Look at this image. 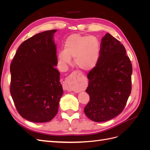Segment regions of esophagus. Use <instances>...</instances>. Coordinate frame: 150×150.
<instances>
[{"mask_svg": "<svg viewBox=\"0 0 150 150\" xmlns=\"http://www.w3.org/2000/svg\"><path fill=\"white\" fill-rule=\"evenodd\" d=\"M63 88H64V90L68 91H73V88H72V83L68 79L65 80V81L64 82Z\"/></svg>", "mask_w": 150, "mask_h": 150, "instance_id": "1", "label": "esophagus"}]
</instances>
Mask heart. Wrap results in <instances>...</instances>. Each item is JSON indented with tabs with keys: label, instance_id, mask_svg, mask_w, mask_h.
Masks as SVG:
<instances>
[{
	"label": "heart",
	"instance_id": "obj_1",
	"mask_svg": "<svg viewBox=\"0 0 150 150\" xmlns=\"http://www.w3.org/2000/svg\"><path fill=\"white\" fill-rule=\"evenodd\" d=\"M64 49L58 52L62 63L68 64L74 57L76 66L83 71H90L97 64L101 52V44L95 36L78 34L70 35L64 43Z\"/></svg>",
	"mask_w": 150,
	"mask_h": 150
}]
</instances>
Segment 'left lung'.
<instances>
[{"mask_svg": "<svg viewBox=\"0 0 150 150\" xmlns=\"http://www.w3.org/2000/svg\"><path fill=\"white\" fill-rule=\"evenodd\" d=\"M132 64L126 49L110 34L101 39L97 64L87 75L89 101L84 113L95 122L110 120L123 111L131 91Z\"/></svg>", "mask_w": 150, "mask_h": 150, "instance_id": "obj_1", "label": "left lung"}]
</instances>
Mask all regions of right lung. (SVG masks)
Wrapping results in <instances>:
<instances>
[{
	"label": "right lung",
	"mask_w": 150,
	"mask_h": 150,
	"mask_svg": "<svg viewBox=\"0 0 150 150\" xmlns=\"http://www.w3.org/2000/svg\"><path fill=\"white\" fill-rule=\"evenodd\" d=\"M34 35L18 48L10 66V92L19 115L34 122H49L56 115L63 94L54 34Z\"/></svg>",
	"instance_id": "add662e5"
}]
</instances>
